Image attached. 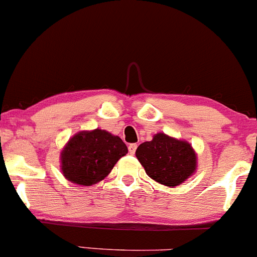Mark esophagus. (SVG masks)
I'll return each mask as SVG.
<instances>
[{"instance_id": "esophagus-1", "label": "esophagus", "mask_w": 257, "mask_h": 257, "mask_svg": "<svg viewBox=\"0 0 257 257\" xmlns=\"http://www.w3.org/2000/svg\"><path fill=\"white\" fill-rule=\"evenodd\" d=\"M137 149H138V145H137V144H131V145L128 146L129 153H131V155H134L135 151H137Z\"/></svg>"}]
</instances>
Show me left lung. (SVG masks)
<instances>
[{
    "label": "left lung",
    "mask_w": 257,
    "mask_h": 257,
    "mask_svg": "<svg viewBox=\"0 0 257 257\" xmlns=\"http://www.w3.org/2000/svg\"><path fill=\"white\" fill-rule=\"evenodd\" d=\"M135 155L150 178L169 187L181 185L197 169V155L192 146L164 133L141 144Z\"/></svg>",
    "instance_id": "8db88e82"
}]
</instances>
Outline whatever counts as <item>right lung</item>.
<instances>
[{"mask_svg": "<svg viewBox=\"0 0 257 257\" xmlns=\"http://www.w3.org/2000/svg\"><path fill=\"white\" fill-rule=\"evenodd\" d=\"M126 153L122 139L111 133L101 129L79 132L61 151V173L73 184L91 186L104 180Z\"/></svg>", "mask_w": 257, "mask_h": 257, "instance_id": "right-lung-1", "label": "right lung"}]
</instances>
